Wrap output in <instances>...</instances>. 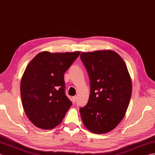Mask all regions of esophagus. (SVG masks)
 <instances>
[{
    "label": "esophagus",
    "mask_w": 155,
    "mask_h": 155,
    "mask_svg": "<svg viewBox=\"0 0 155 155\" xmlns=\"http://www.w3.org/2000/svg\"><path fill=\"white\" fill-rule=\"evenodd\" d=\"M77 100V96H73V97H72V101H73V103L76 102Z\"/></svg>",
    "instance_id": "obj_1"
}]
</instances>
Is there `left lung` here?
I'll list each match as a JSON object with an SVG mask.
<instances>
[{
	"instance_id": "1",
	"label": "left lung",
	"mask_w": 155,
	"mask_h": 155,
	"mask_svg": "<svg viewBox=\"0 0 155 155\" xmlns=\"http://www.w3.org/2000/svg\"><path fill=\"white\" fill-rule=\"evenodd\" d=\"M81 59L90 81L88 102L80 108L83 124L91 132L105 134L124 118L132 95V80L126 63L117 52H82Z\"/></svg>"
}]
</instances>
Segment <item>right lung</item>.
Wrapping results in <instances>:
<instances>
[{"label":"right lung","mask_w":155,"mask_h":155,"mask_svg":"<svg viewBox=\"0 0 155 155\" xmlns=\"http://www.w3.org/2000/svg\"><path fill=\"white\" fill-rule=\"evenodd\" d=\"M80 54L42 51L27 66L21 81V101L27 117L37 128H54L72 105L65 96L64 73Z\"/></svg>","instance_id":"add662e5"}]
</instances>
